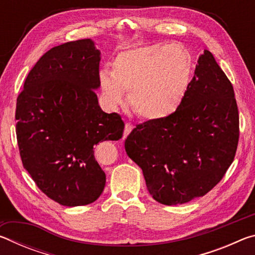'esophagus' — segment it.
<instances>
[{
  "instance_id": "esophagus-1",
  "label": "esophagus",
  "mask_w": 255,
  "mask_h": 255,
  "mask_svg": "<svg viewBox=\"0 0 255 255\" xmlns=\"http://www.w3.org/2000/svg\"><path fill=\"white\" fill-rule=\"evenodd\" d=\"M132 125L131 124H129V123H127L126 125H125V130H124V136H123V139H125V138H126L129 133L131 132V130H132Z\"/></svg>"
}]
</instances>
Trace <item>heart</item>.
Here are the masks:
<instances>
[{
	"mask_svg": "<svg viewBox=\"0 0 255 255\" xmlns=\"http://www.w3.org/2000/svg\"><path fill=\"white\" fill-rule=\"evenodd\" d=\"M191 75L192 57L184 47L146 45L116 55L110 72L99 74V86L109 108L122 105L128 91L129 106L138 117L158 120L178 110Z\"/></svg>",
	"mask_w": 255,
	"mask_h": 255,
	"instance_id": "obj_1",
	"label": "heart"
}]
</instances>
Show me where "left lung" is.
<instances>
[{"instance_id": "8db88e82", "label": "left lung", "mask_w": 255, "mask_h": 255, "mask_svg": "<svg viewBox=\"0 0 255 255\" xmlns=\"http://www.w3.org/2000/svg\"><path fill=\"white\" fill-rule=\"evenodd\" d=\"M239 137L234 89L205 50L178 110L137 125L125 149L143 170L154 199L175 206L204 197L223 179L234 161Z\"/></svg>"}]
</instances>
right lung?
I'll return each instance as SVG.
<instances>
[{
	"label": "right lung",
	"mask_w": 255,
	"mask_h": 255,
	"mask_svg": "<svg viewBox=\"0 0 255 255\" xmlns=\"http://www.w3.org/2000/svg\"><path fill=\"white\" fill-rule=\"evenodd\" d=\"M100 51L91 39L56 46L41 56L16 99L15 131L21 161L34 183L59 205L96 201L106 173L94 158L100 141L118 140L125 124L101 110Z\"/></svg>",
	"instance_id": "obj_1"
}]
</instances>
